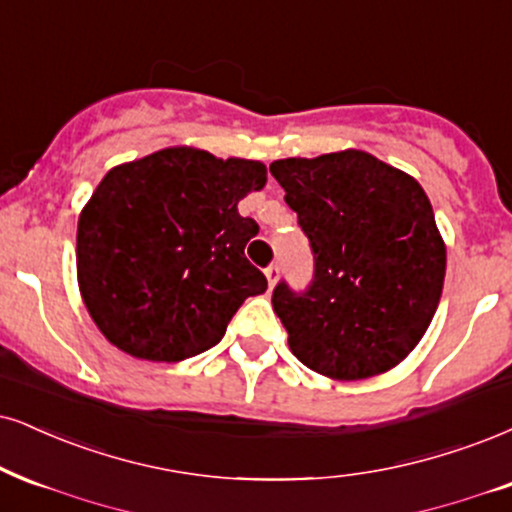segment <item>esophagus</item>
Wrapping results in <instances>:
<instances>
[{"label":"esophagus","mask_w":512,"mask_h":512,"mask_svg":"<svg viewBox=\"0 0 512 512\" xmlns=\"http://www.w3.org/2000/svg\"><path fill=\"white\" fill-rule=\"evenodd\" d=\"M277 277H280V268H277L275 263H273V266H268V268H266V280H268V287H270V289L275 287Z\"/></svg>","instance_id":"1"}]
</instances>
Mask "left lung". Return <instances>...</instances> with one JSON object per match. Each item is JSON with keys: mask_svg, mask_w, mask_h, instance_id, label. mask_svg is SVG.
Returning a JSON list of instances; mask_svg holds the SVG:
<instances>
[{"mask_svg": "<svg viewBox=\"0 0 512 512\" xmlns=\"http://www.w3.org/2000/svg\"><path fill=\"white\" fill-rule=\"evenodd\" d=\"M270 173L315 258L308 292L285 282L273 292L289 349L339 382L396 368L427 332L444 289L446 244L425 189L361 149L280 159Z\"/></svg>", "mask_w": 512, "mask_h": 512, "instance_id": "1", "label": "left lung"}]
</instances>
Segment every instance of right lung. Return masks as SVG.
I'll return each instance as SVG.
<instances>
[{"mask_svg":"<svg viewBox=\"0 0 512 512\" xmlns=\"http://www.w3.org/2000/svg\"><path fill=\"white\" fill-rule=\"evenodd\" d=\"M261 161L168 147L111 168L78 218L87 313L130 356L178 363L216 346L268 280L244 246L258 232L237 204L266 187Z\"/></svg>","mask_w":512,"mask_h":512,"instance_id":"obj_1","label":"right lung"}]
</instances>
